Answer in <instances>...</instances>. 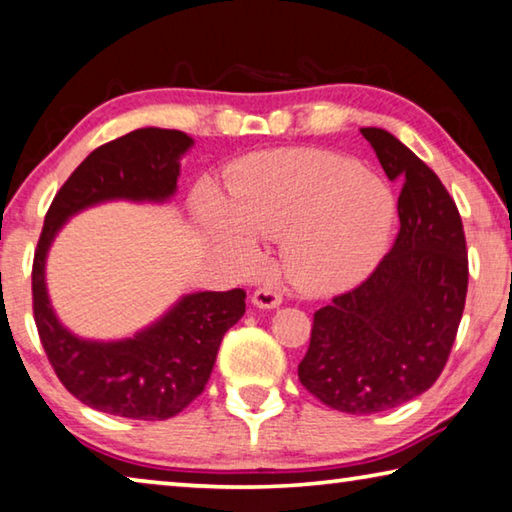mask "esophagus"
<instances>
[{
  "instance_id": "34e87169",
  "label": "esophagus",
  "mask_w": 512,
  "mask_h": 512,
  "mask_svg": "<svg viewBox=\"0 0 512 512\" xmlns=\"http://www.w3.org/2000/svg\"><path fill=\"white\" fill-rule=\"evenodd\" d=\"M253 305L259 309H275L282 305V293L273 284H264L253 293Z\"/></svg>"
}]
</instances>
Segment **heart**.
<instances>
[{
    "label": "heart",
    "instance_id": "1",
    "mask_svg": "<svg viewBox=\"0 0 512 512\" xmlns=\"http://www.w3.org/2000/svg\"><path fill=\"white\" fill-rule=\"evenodd\" d=\"M228 192V203L212 187L198 196L207 237L244 266L259 262L257 237L282 241L284 271L309 296L352 289L375 271L391 244L393 192L341 155L268 153L232 171Z\"/></svg>",
    "mask_w": 512,
    "mask_h": 512
}]
</instances>
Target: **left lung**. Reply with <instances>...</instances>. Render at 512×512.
I'll use <instances>...</instances> for the list:
<instances>
[{
	"mask_svg": "<svg viewBox=\"0 0 512 512\" xmlns=\"http://www.w3.org/2000/svg\"><path fill=\"white\" fill-rule=\"evenodd\" d=\"M388 180H400V232L366 282L314 314L300 384L336 411L395 409L436 384L461 323L467 250L440 178L384 128H361Z\"/></svg>",
	"mask_w": 512,
	"mask_h": 512,
	"instance_id": "left-lung-1",
	"label": "left lung"
}]
</instances>
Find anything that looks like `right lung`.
<instances>
[{"mask_svg":"<svg viewBox=\"0 0 512 512\" xmlns=\"http://www.w3.org/2000/svg\"><path fill=\"white\" fill-rule=\"evenodd\" d=\"M194 140L169 128H137L94 149L60 187L33 257V316L51 368L76 400L131 420H167L203 393L223 334L244 316L246 291H198L128 339H81L51 307L45 264L74 214L108 201L164 203L176 194L180 158Z\"/></svg>","mask_w":512,"mask_h":512,"instance_id":"add662e5","label":"right lung"}]
</instances>
